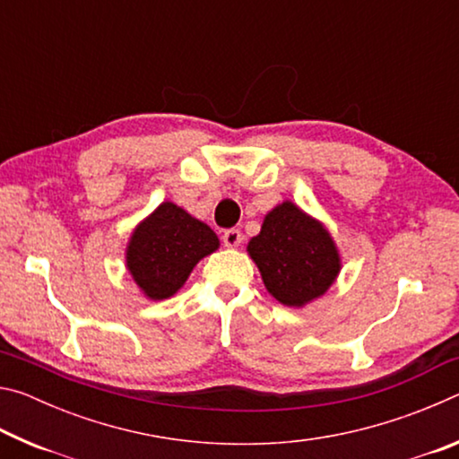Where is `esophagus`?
Wrapping results in <instances>:
<instances>
[{"instance_id":"esophagus-1","label":"esophagus","mask_w":459,"mask_h":459,"mask_svg":"<svg viewBox=\"0 0 459 459\" xmlns=\"http://www.w3.org/2000/svg\"><path fill=\"white\" fill-rule=\"evenodd\" d=\"M222 243H224V247H229V248H237V247H240V243H243V232H240L238 229H229V230H224V235H222Z\"/></svg>"}]
</instances>
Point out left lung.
<instances>
[{
  "instance_id": "8db88e82",
  "label": "left lung",
  "mask_w": 459,
  "mask_h": 459,
  "mask_svg": "<svg viewBox=\"0 0 459 459\" xmlns=\"http://www.w3.org/2000/svg\"><path fill=\"white\" fill-rule=\"evenodd\" d=\"M265 290L287 307H306L336 283L338 245L322 221L291 200L265 214L261 232L247 245Z\"/></svg>"
}]
</instances>
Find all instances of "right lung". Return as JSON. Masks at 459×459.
<instances>
[{
	"label": "right lung",
	"instance_id": "obj_1",
	"mask_svg": "<svg viewBox=\"0 0 459 459\" xmlns=\"http://www.w3.org/2000/svg\"><path fill=\"white\" fill-rule=\"evenodd\" d=\"M219 247L206 222L166 200L131 230L126 267L143 298L161 301L180 291L198 261Z\"/></svg>",
	"mask_w": 459,
	"mask_h": 459
}]
</instances>
